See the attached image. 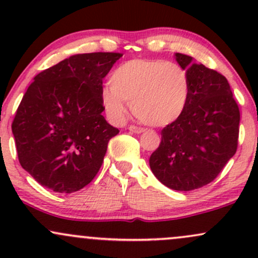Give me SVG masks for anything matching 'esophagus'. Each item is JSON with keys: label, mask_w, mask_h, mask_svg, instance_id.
Masks as SVG:
<instances>
[{"label": "esophagus", "mask_w": 258, "mask_h": 258, "mask_svg": "<svg viewBox=\"0 0 258 258\" xmlns=\"http://www.w3.org/2000/svg\"><path fill=\"white\" fill-rule=\"evenodd\" d=\"M128 130L131 132H133V133H142V132H144V128H142V127H138V126H133V125L130 126Z\"/></svg>", "instance_id": "1"}]
</instances>
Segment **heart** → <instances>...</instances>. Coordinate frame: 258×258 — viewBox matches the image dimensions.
Masks as SVG:
<instances>
[{
	"label": "heart",
	"mask_w": 258,
	"mask_h": 258,
	"mask_svg": "<svg viewBox=\"0 0 258 258\" xmlns=\"http://www.w3.org/2000/svg\"><path fill=\"white\" fill-rule=\"evenodd\" d=\"M102 91V103L114 120L121 121L131 102L132 111L146 125L164 127L185 110L190 79L179 64L160 59H131L120 64Z\"/></svg>",
	"instance_id": "heart-1"
}]
</instances>
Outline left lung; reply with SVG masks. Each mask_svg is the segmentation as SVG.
I'll return each instance as SVG.
<instances>
[{
  "label": "left lung",
  "mask_w": 258,
  "mask_h": 258,
  "mask_svg": "<svg viewBox=\"0 0 258 258\" xmlns=\"http://www.w3.org/2000/svg\"><path fill=\"white\" fill-rule=\"evenodd\" d=\"M188 68L190 96L185 110L164 127L161 143L150 155L154 176L168 188L188 191L209 184L238 148L240 111L227 79L193 58L176 53Z\"/></svg>",
  "instance_id": "1"
}]
</instances>
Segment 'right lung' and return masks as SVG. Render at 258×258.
I'll use <instances>...</instances> for the list:
<instances>
[{"instance_id": "add662e5", "label": "right lung", "mask_w": 258, "mask_h": 258, "mask_svg": "<svg viewBox=\"0 0 258 258\" xmlns=\"http://www.w3.org/2000/svg\"><path fill=\"white\" fill-rule=\"evenodd\" d=\"M121 53L75 54L37 74L12 122L20 165L55 193H74L98 173L119 130L102 115L103 79Z\"/></svg>"}]
</instances>
